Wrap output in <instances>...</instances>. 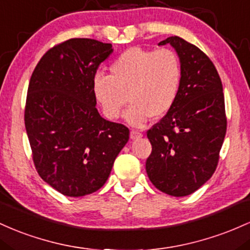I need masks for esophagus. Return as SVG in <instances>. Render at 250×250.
Masks as SVG:
<instances>
[{
  "label": "esophagus",
  "instance_id": "1",
  "mask_svg": "<svg viewBox=\"0 0 250 250\" xmlns=\"http://www.w3.org/2000/svg\"><path fill=\"white\" fill-rule=\"evenodd\" d=\"M130 137H131V139H139V138H142L143 137V134L140 133V132H138V131H131V133H130Z\"/></svg>",
  "mask_w": 250,
  "mask_h": 250
}]
</instances>
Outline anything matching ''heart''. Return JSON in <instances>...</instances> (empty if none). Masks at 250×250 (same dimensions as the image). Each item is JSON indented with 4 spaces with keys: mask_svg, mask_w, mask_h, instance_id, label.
Returning a JSON list of instances; mask_svg holds the SVG:
<instances>
[{
    "mask_svg": "<svg viewBox=\"0 0 250 250\" xmlns=\"http://www.w3.org/2000/svg\"><path fill=\"white\" fill-rule=\"evenodd\" d=\"M111 75L95 73L92 93L104 117L118 119L128 102L125 119L143 127L152 117L167 116L175 106L181 89L182 64L171 49L128 48L110 67Z\"/></svg>",
    "mask_w": 250,
    "mask_h": 250,
    "instance_id": "heart-1",
    "label": "heart"
}]
</instances>
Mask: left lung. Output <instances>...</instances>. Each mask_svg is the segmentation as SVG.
Masks as SVG:
<instances>
[{"mask_svg":"<svg viewBox=\"0 0 250 250\" xmlns=\"http://www.w3.org/2000/svg\"><path fill=\"white\" fill-rule=\"evenodd\" d=\"M170 43L182 64V83L175 106L147 131L152 152L146 173L161 191L183 197L215 172L227 131L223 87L214 63L198 47L179 36Z\"/></svg>","mask_w":250,"mask_h":250,"instance_id":"1","label":"left lung"}]
</instances>
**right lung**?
<instances>
[{
  "mask_svg": "<svg viewBox=\"0 0 250 250\" xmlns=\"http://www.w3.org/2000/svg\"><path fill=\"white\" fill-rule=\"evenodd\" d=\"M113 52L111 43L71 39L50 48L36 64L24 125L40 177L69 197L89 195L110 176L130 131L104 119L92 78Z\"/></svg>",
  "mask_w": 250,
  "mask_h": 250,
  "instance_id": "add662e5",
  "label": "right lung"
}]
</instances>
